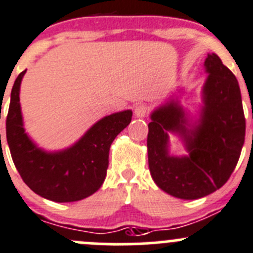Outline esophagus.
Listing matches in <instances>:
<instances>
[{
    "instance_id": "1",
    "label": "esophagus",
    "mask_w": 253,
    "mask_h": 253,
    "mask_svg": "<svg viewBox=\"0 0 253 253\" xmlns=\"http://www.w3.org/2000/svg\"><path fill=\"white\" fill-rule=\"evenodd\" d=\"M134 113L137 118H144L149 113V107L146 104H137L134 109Z\"/></svg>"
}]
</instances>
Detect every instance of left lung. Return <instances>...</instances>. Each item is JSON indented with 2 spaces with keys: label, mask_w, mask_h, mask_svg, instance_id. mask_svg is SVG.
Returning <instances> with one entry per match:
<instances>
[{
  "label": "left lung",
  "mask_w": 253,
  "mask_h": 253,
  "mask_svg": "<svg viewBox=\"0 0 253 253\" xmlns=\"http://www.w3.org/2000/svg\"><path fill=\"white\" fill-rule=\"evenodd\" d=\"M204 67L208 77L196 121L188 118L177 97L150 116V173L159 188L179 199L202 198L224 186L245 142L246 123L236 77L214 52L208 54ZM169 132L181 137L187 155H169Z\"/></svg>",
  "instance_id": "1"
}]
</instances>
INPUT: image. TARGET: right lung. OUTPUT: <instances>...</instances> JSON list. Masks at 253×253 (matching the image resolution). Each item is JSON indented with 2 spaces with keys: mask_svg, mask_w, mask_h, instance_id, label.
Returning a JSON list of instances; mask_svg holds the SVG:
<instances>
[{
  "mask_svg": "<svg viewBox=\"0 0 253 253\" xmlns=\"http://www.w3.org/2000/svg\"><path fill=\"white\" fill-rule=\"evenodd\" d=\"M26 71L14 81L6 121L7 142L17 171L34 193L49 201L67 203L92 196L106 178L112 142L129 126L132 112L127 109L104 117L72 146L45 151L24 129L19 89Z\"/></svg>",
  "mask_w": 253,
  "mask_h": 253,
  "instance_id": "right-lung-1",
  "label": "right lung"
}]
</instances>
